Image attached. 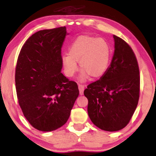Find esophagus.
<instances>
[{"instance_id": "34e87169", "label": "esophagus", "mask_w": 156, "mask_h": 156, "mask_svg": "<svg viewBox=\"0 0 156 156\" xmlns=\"http://www.w3.org/2000/svg\"><path fill=\"white\" fill-rule=\"evenodd\" d=\"M78 88H79V91H80V94L82 95L84 93V87L83 85L82 84H78Z\"/></svg>"}]
</instances>
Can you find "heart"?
Masks as SVG:
<instances>
[{"label":"heart","instance_id":"heart-1","mask_svg":"<svg viewBox=\"0 0 156 156\" xmlns=\"http://www.w3.org/2000/svg\"><path fill=\"white\" fill-rule=\"evenodd\" d=\"M111 48L105 39L81 35L69 45L68 54L62 55V64L64 74L72 77L78 70L76 63L82 69L80 78L87 79L89 76L97 79L107 72L111 59Z\"/></svg>","mask_w":156,"mask_h":156}]
</instances>
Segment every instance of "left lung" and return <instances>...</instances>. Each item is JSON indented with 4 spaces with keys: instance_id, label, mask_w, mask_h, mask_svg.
I'll list each match as a JSON object with an SVG mask.
<instances>
[{
    "instance_id": "left-lung-1",
    "label": "left lung",
    "mask_w": 156,
    "mask_h": 156,
    "mask_svg": "<svg viewBox=\"0 0 156 156\" xmlns=\"http://www.w3.org/2000/svg\"><path fill=\"white\" fill-rule=\"evenodd\" d=\"M115 51L105 74L84 91L88 98V114L102 130L123 129L133 116L140 97V69L131 48L113 35Z\"/></svg>"
}]
</instances>
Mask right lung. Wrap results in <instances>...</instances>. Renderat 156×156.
I'll return each mask as SVG.
<instances>
[{"mask_svg":"<svg viewBox=\"0 0 156 156\" xmlns=\"http://www.w3.org/2000/svg\"><path fill=\"white\" fill-rule=\"evenodd\" d=\"M66 27L36 32L22 47L15 70L19 104L33 127L54 131L64 125L79 95L78 85L61 72Z\"/></svg>","mask_w":156,"mask_h":156,"instance_id":"obj_1","label":"right lung"}]
</instances>
